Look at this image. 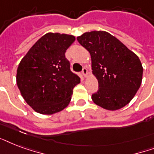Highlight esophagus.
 Returning <instances> with one entry per match:
<instances>
[{"instance_id": "34e87169", "label": "esophagus", "mask_w": 154, "mask_h": 154, "mask_svg": "<svg viewBox=\"0 0 154 154\" xmlns=\"http://www.w3.org/2000/svg\"><path fill=\"white\" fill-rule=\"evenodd\" d=\"M82 72V75H83L85 77H87V75H88V70H87L86 68H83Z\"/></svg>"}]
</instances>
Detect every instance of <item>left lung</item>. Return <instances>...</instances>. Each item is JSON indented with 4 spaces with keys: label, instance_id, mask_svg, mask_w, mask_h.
<instances>
[{
    "label": "left lung",
    "instance_id": "left-lung-1",
    "mask_svg": "<svg viewBox=\"0 0 154 154\" xmlns=\"http://www.w3.org/2000/svg\"><path fill=\"white\" fill-rule=\"evenodd\" d=\"M91 56L98 90L92 95L96 105L117 110L130 102L141 86L143 68L137 56L105 31L85 32L77 37Z\"/></svg>",
    "mask_w": 154,
    "mask_h": 154
}]
</instances>
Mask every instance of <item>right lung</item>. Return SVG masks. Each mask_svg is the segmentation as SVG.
Here are the masks:
<instances>
[{
    "label": "right lung",
    "instance_id": "right-lung-1",
    "mask_svg": "<svg viewBox=\"0 0 154 154\" xmlns=\"http://www.w3.org/2000/svg\"><path fill=\"white\" fill-rule=\"evenodd\" d=\"M74 41L72 35L48 32L20 60L17 84L23 98L36 112L53 114L69 104L72 89L81 82L65 57Z\"/></svg>",
    "mask_w": 154,
    "mask_h": 154
}]
</instances>
